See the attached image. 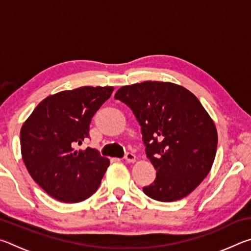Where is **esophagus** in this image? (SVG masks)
<instances>
[{
	"instance_id": "1",
	"label": "esophagus",
	"mask_w": 251,
	"mask_h": 251,
	"mask_svg": "<svg viewBox=\"0 0 251 251\" xmlns=\"http://www.w3.org/2000/svg\"><path fill=\"white\" fill-rule=\"evenodd\" d=\"M124 158L126 161H128V163H134L136 160V156L133 154V152H126Z\"/></svg>"
}]
</instances>
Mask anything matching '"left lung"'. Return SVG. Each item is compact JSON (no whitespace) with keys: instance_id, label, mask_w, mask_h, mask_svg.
Here are the masks:
<instances>
[{"instance_id":"obj_1","label":"left lung","mask_w":251,"mask_h":251,"mask_svg":"<svg viewBox=\"0 0 251 251\" xmlns=\"http://www.w3.org/2000/svg\"><path fill=\"white\" fill-rule=\"evenodd\" d=\"M115 99L133 110L156 169L154 182L143 192L165 202L189 195L210 172L218 143L201 101L179 85L151 80L123 86Z\"/></svg>"}]
</instances>
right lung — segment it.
I'll return each instance as SVG.
<instances>
[{"label":"right lung","instance_id":"obj_1","mask_svg":"<svg viewBox=\"0 0 251 251\" xmlns=\"http://www.w3.org/2000/svg\"><path fill=\"white\" fill-rule=\"evenodd\" d=\"M114 88L83 86L46 97L21 128V151L29 175L50 197L83 201L100 185L109 160L96 150L76 151L90 137L93 116Z\"/></svg>","mask_w":251,"mask_h":251}]
</instances>
